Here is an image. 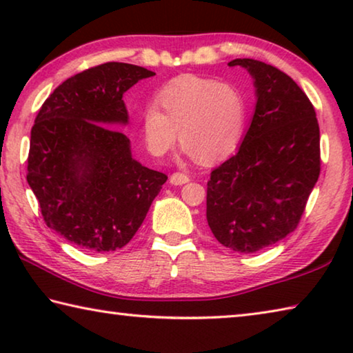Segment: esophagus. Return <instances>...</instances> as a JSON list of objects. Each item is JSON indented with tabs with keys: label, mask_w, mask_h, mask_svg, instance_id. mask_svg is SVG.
Segmentation results:
<instances>
[{
	"label": "esophagus",
	"mask_w": 353,
	"mask_h": 353,
	"mask_svg": "<svg viewBox=\"0 0 353 353\" xmlns=\"http://www.w3.org/2000/svg\"><path fill=\"white\" fill-rule=\"evenodd\" d=\"M188 181H190L188 176L182 174V172H174V174H171V177H170L171 185H183V183H187Z\"/></svg>",
	"instance_id": "obj_1"
}]
</instances>
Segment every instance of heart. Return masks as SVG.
<instances>
[{"mask_svg": "<svg viewBox=\"0 0 353 353\" xmlns=\"http://www.w3.org/2000/svg\"><path fill=\"white\" fill-rule=\"evenodd\" d=\"M141 115V139L149 154L162 157L177 140L188 157L213 163L235 151L248 124L240 88L208 77L185 74L159 92Z\"/></svg>", "mask_w": 353, "mask_h": 353, "instance_id": "heart-1", "label": "heart"}]
</instances>
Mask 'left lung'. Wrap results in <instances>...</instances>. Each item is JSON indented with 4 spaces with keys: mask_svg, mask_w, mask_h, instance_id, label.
Returning a JSON list of instances; mask_svg holds the SVG:
<instances>
[{
    "mask_svg": "<svg viewBox=\"0 0 353 353\" xmlns=\"http://www.w3.org/2000/svg\"><path fill=\"white\" fill-rule=\"evenodd\" d=\"M254 79L255 112L238 152L207 182V223L216 240L252 254L296 229L321 171L313 104L283 71L235 59Z\"/></svg>",
    "mask_w": 353,
    "mask_h": 353,
    "instance_id": "8db88e82",
    "label": "left lung"
}]
</instances>
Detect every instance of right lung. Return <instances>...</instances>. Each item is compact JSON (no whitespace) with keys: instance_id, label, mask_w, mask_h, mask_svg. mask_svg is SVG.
I'll list each match as a JSON object with an SVG mask.
<instances>
[{"instance_id":"add662e5","label":"right lung","mask_w":353,"mask_h":353,"mask_svg":"<svg viewBox=\"0 0 353 353\" xmlns=\"http://www.w3.org/2000/svg\"><path fill=\"white\" fill-rule=\"evenodd\" d=\"M155 73L107 62L71 76L41 105L31 130L28 183L50 229L93 252L132 240L168 176L132 159L117 126L123 94Z\"/></svg>"}]
</instances>
